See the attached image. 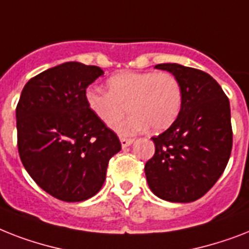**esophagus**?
Wrapping results in <instances>:
<instances>
[{
    "label": "esophagus",
    "instance_id": "obj_1",
    "mask_svg": "<svg viewBox=\"0 0 249 249\" xmlns=\"http://www.w3.org/2000/svg\"><path fill=\"white\" fill-rule=\"evenodd\" d=\"M120 142H121V145H123V148H126V147H129L131 143L134 142V139H133V138H124V137H121Z\"/></svg>",
    "mask_w": 249,
    "mask_h": 249
}]
</instances>
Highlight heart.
Returning a JSON list of instances; mask_svg holds the SVG:
<instances>
[{
    "label": "heart",
    "mask_w": 249,
    "mask_h": 249,
    "mask_svg": "<svg viewBox=\"0 0 249 249\" xmlns=\"http://www.w3.org/2000/svg\"><path fill=\"white\" fill-rule=\"evenodd\" d=\"M108 92L90 88L86 93L89 110L105 124H112L128 108L132 114L112 125L120 134L149 128L161 131L177 120L183 104L179 80L166 71H121L107 79Z\"/></svg>",
    "instance_id": "1"
}]
</instances>
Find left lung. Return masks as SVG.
<instances>
[{
  "label": "left lung",
  "instance_id": "obj_1",
  "mask_svg": "<svg viewBox=\"0 0 249 249\" xmlns=\"http://www.w3.org/2000/svg\"><path fill=\"white\" fill-rule=\"evenodd\" d=\"M183 90L177 120L153 137L155 155L144 166L153 195L169 202L197 201L213 187L229 161L233 131L230 104L215 79L198 69L159 64Z\"/></svg>",
  "mask_w": 249,
  "mask_h": 249
}]
</instances>
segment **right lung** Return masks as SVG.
Returning <instances> with one entry per match:
<instances>
[{
    "instance_id": "add662e5",
    "label": "right lung",
    "mask_w": 249,
    "mask_h": 249,
    "mask_svg": "<svg viewBox=\"0 0 249 249\" xmlns=\"http://www.w3.org/2000/svg\"><path fill=\"white\" fill-rule=\"evenodd\" d=\"M104 70L65 62L32 78L16 106L18 148L25 170L52 197L82 202L100 192L108 161L121 149L89 110L87 87Z\"/></svg>"
}]
</instances>
